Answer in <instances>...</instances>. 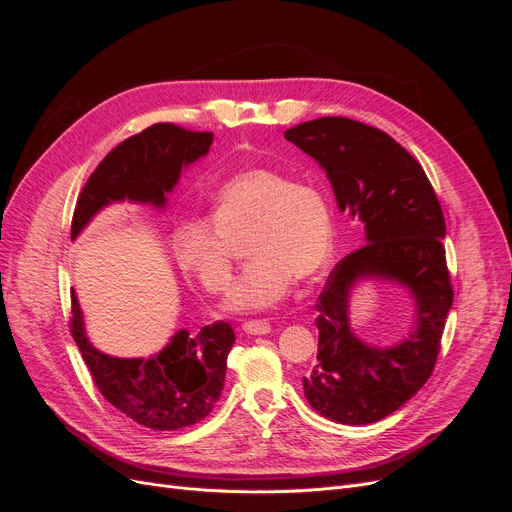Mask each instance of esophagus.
I'll use <instances>...</instances> for the list:
<instances>
[{"label": "esophagus", "instance_id": "obj_1", "mask_svg": "<svg viewBox=\"0 0 512 512\" xmlns=\"http://www.w3.org/2000/svg\"><path fill=\"white\" fill-rule=\"evenodd\" d=\"M243 331L247 335H267L271 333V324L267 320H247L243 322Z\"/></svg>", "mask_w": 512, "mask_h": 512}]
</instances>
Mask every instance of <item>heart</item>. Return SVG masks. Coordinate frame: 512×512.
<instances>
[{
  "label": "heart",
  "instance_id": "obj_1",
  "mask_svg": "<svg viewBox=\"0 0 512 512\" xmlns=\"http://www.w3.org/2000/svg\"><path fill=\"white\" fill-rule=\"evenodd\" d=\"M211 223L179 224L173 250L185 273L218 294L232 277L226 239L250 228L245 252L252 260L228 294L230 312L254 314L275 307L290 292L294 277L318 275L331 256L327 198L314 185L294 183L275 168H247L222 183L211 196Z\"/></svg>",
  "mask_w": 512,
  "mask_h": 512
}]
</instances>
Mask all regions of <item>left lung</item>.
<instances>
[{
  "instance_id": "left-lung-1",
  "label": "left lung",
  "mask_w": 512,
  "mask_h": 512,
  "mask_svg": "<svg viewBox=\"0 0 512 512\" xmlns=\"http://www.w3.org/2000/svg\"><path fill=\"white\" fill-rule=\"evenodd\" d=\"M284 138L327 173L339 213L365 228V245L339 262L320 294L318 363L303 391L335 423H376L421 391L438 359L453 305L444 215L421 164L378 128L320 117ZM363 281L395 283L411 294L415 322L404 340L380 347L355 335L349 303Z\"/></svg>"
}]
</instances>
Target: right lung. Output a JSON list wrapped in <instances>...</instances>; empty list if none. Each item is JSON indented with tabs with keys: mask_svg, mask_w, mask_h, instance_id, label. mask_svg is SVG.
I'll use <instances>...</instances> for the list:
<instances>
[{
	"mask_svg": "<svg viewBox=\"0 0 512 512\" xmlns=\"http://www.w3.org/2000/svg\"><path fill=\"white\" fill-rule=\"evenodd\" d=\"M211 143V132L156 123L117 145L85 183L74 209L70 239L76 241L102 209L115 203L128 200L164 211L183 170L205 158ZM72 335L108 404L156 431L194 425L213 410L224 389L228 352L235 344L230 324L215 322L196 333L179 329L156 354L138 359L106 354L89 342L74 290Z\"/></svg>",
	"mask_w": 512,
	"mask_h": 512,
	"instance_id": "right-lung-1",
	"label": "right lung"
}]
</instances>
